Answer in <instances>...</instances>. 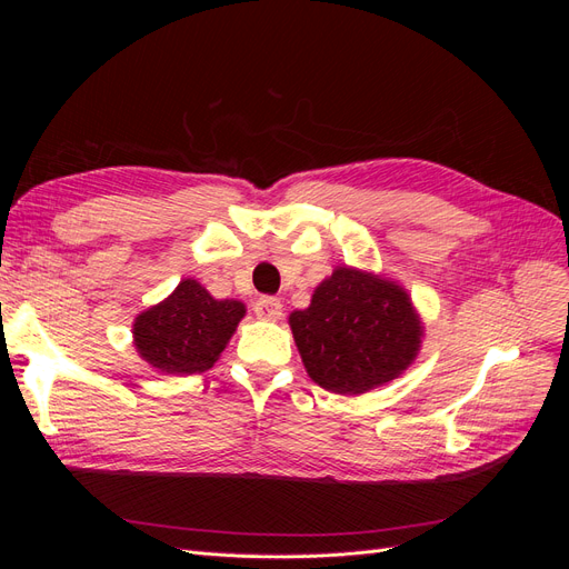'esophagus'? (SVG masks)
<instances>
[{
    "label": "esophagus",
    "mask_w": 569,
    "mask_h": 569,
    "mask_svg": "<svg viewBox=\"0 0 569 569\" xmlns=\"http://www.w3.org/2000/svg\"><path fill=\"white\" fill-rule=\"evenodd\" d=\"M253 311L261 320H280L282 318V301L274 297H261L253 303Z\"/></svg>",
    "instance_id": "obj_1"
}]
</instances>
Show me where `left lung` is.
Returning <instances> with one entry per match:
<instances>
[{
	"label": "left lung",
	"mask_w": 569,
	"mask_h": 569,
	"mask_svg": "<svg viewBox=\"0 0 569 569\" xmlns=\"http://www.w3.org/2000/svg\"><path fill=\"white\" fill-rule=\"evenodd\" d=\"M289 327L308 377L343 396L401 377L425 337L418 308L399 282L351 266H337L308 308L289 313Z\"/></svg>",
	"instance_id": "left-lung-1"
}]
</instances>
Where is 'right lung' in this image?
I'll use <instances>...</instances> for the list:
<instances>
[{
  "label": "right lung",
  "mask_w": 569,
  "mask_h": 569,
  "mask_svg": "<svg viewBox=\"0 0 569 569\" xmlns=\"http://www.w3.org/2000/svg\"><path fill=\"white\" fill-rule=\"evenodd\" d=\"M247 306L216 299L201 282L184 278L170 295L132 322V343L161 375H194L216 366Z\"/></svg>",
  "instance_id": "right-lung-1"
}]
</instances>
